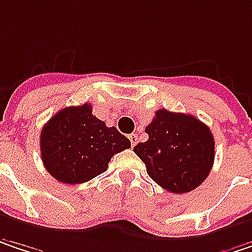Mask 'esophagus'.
<instances>
[{"mask_svg":"<svg viewBox=\"0 0 252 252\" xmlns=\"http://www.w3.org/2000/svg\"><path fill=\"white\" fill-rule=\"evenodd\" d=\"M128 138H129V141H131V145H132V147L138 142V135H137V134H131Z\"/></svg>","mask_w":252,"mask_h":252,"instance_id":"1","label":"esophagus"}]
</instances>
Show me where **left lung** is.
Listing matches in <instances>:
<instances>
[{"label": "left lung", "mask_w": 252, "mask_h": 252, "mask_svg": "<svg viewBox=\"0 0 252 252\" xmlns=\"http://www.w3.org/2000/svg\"><path fill=\"white\" fill-rule=\"evenodd\" d=\"M148 140L134 153L147 174L164 189L183 194L201 185L214 164V137L210 128L192 115L158 110L145 128Z\"/></svg>", "instance_id": "1"}]
</instances>
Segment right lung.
Instances as JSON below:
<instances>
[{
  "label": "right lung",
  "mask_w": 252,
  "mask_h": 252,
  "mask_svg": "<svg viewBox=\"0 0 252 252\" xmlns=\"http://www.w3.org/2000/svg\"><path fill=\"white\" fill-rule=\"evenodd\" d=\"M131 142L115 126L93 115L91 104L68 107L44 126L39 137L45 170L64 184H82L108 168Z\"/></svg>",
  "instance_id": "right-lung-1"
}]
</instances>
